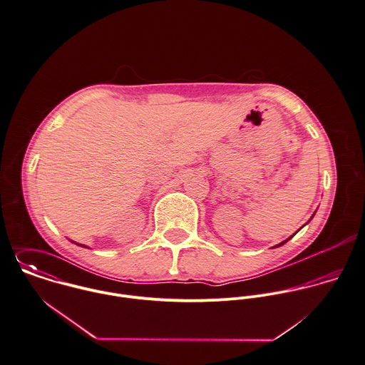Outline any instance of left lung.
I'll list each match as a JSON object with an SVG mask.
<instances>
[{
  "mask_svg": "<svg viewBox=\"0 0 365 365\" xmlns=\"http://www.w3.org/2000/svg\"><path fill=\"white\" fill-rule=\"evenodd\" d=\"M314 213H316V212H314ZM313 216H314V215H313ZM313 216H312V217H310V220L313 219ZM310 220H309V221H310ZM309 221H307V222H309ZM307 222H306V224H307ZM299 230H300V228H299ZM299 230H297V231H299ZM297 231H296V232H297ZM296 232H294V234H296ZM294 234H293V235H294ZM293 235H291V237H289V238H288V240H285V241H282V242H279V244H277V245H275V247H274V248H277V247H281V245H284V244H285V242H288V241H289V240H291L292 237H293Z\"/></svg>",
  "mask_w": 365,
  "mask_h": 365,
  "instance_id": "obj_1",
  "label": "left lung"
}]
</instances>
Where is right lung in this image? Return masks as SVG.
I'll use <instances>...</instances> for the list:
<instances>
[{
	"label": "right lung",
	"instance_id": "1",
	"mask_svg": "<svg viewBox=\"0 0 365 365\" xmlns=\"http://www.w3.org/2000/svg\"><path fill=\"white\" fill-rule=\"evenodd\" d=\"M74 244H77V242H74ZM77 245H80V247H84V248H87V247H86V245H83V244H77Z\"/></svg>",
	"mask_w": 365,
	"mask_h": 365
}]
</instances>
